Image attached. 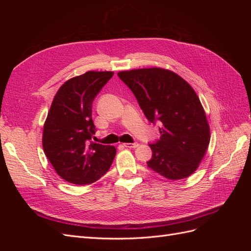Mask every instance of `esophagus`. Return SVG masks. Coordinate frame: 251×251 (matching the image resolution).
Masks as SVG:
<instances>
[{
	"mask_svg": "<svg viewBox=\"0 0 251 251\" xmlns=\"http://www.w3.org/2000/svg\"><path fill=\"white\" fill-rule=\"evenodd\" d=\"M139 146L137 142H134V143H124V147L128 148V149H136Z\"/></svg>",
	"mask_w": 251,
	"mask_h": 251,
	"instance_id": "34e87169",
	"label": "esophagus"
}]
</instances>
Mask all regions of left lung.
<instances>
[{"mask_svg":"<svg viewBox=\"0 0 251 251\" xmlns=\"http://www.w3.org/2000/svg\"><path fill=\"white\" fill-rule=\"evenodd\" d=\"M118 76L151 123L161 124L160 140L150 144L149 168L174 181L191 176L210 141L206 114L193 87L177 73L158 67L120 71Z\"/></svg>","mask_w":251,"mask_h":251,"instance_id":"obj_1","label":"left lung"}]
</instances>
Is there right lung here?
Here are the masks:
<instances>
[{
    "instance_id": "obj_1",
    "label": "right lung",
    "mask_w": 251,
    "mask_h": 251,
    "mask_svg": "<svg viewBox=\"0 0 251 251\" xmlns=\"http://www.w3.org/2000/svg\"><path fill=\"white\" fill-rule=\"evenodd\" d=\"M112 71H88L63 83L44 124L43 149L59 177L87 185L107 173L116 149L91 141L95 133L92 102L113 76Z\"/></svg>"
}]
</instances>
